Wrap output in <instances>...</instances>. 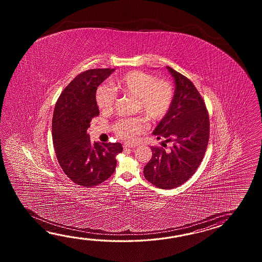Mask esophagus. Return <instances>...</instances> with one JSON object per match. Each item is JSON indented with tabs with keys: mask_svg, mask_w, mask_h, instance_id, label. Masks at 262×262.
Listing matches in <instances>:
<instances>
[{
	"mask_svg": "<svg viewBox=\"0 0 262 262\" xmlns=\"http://www.w3.org/2000/svg\"><path fill=\"white\" fill-rule=\"evenodd\" d=\"M123 149H127V148H136V145L131 144V143H124L123 145Z\"/></svg>",
	"mask_w": 262,
	"mask_h": 262,
	"instance_id": "34e87169",
	"label": "esophagus"
}]
</instances>
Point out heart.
Listing matches in <instances>:
<instances>
[{
    "mask_svg": "<svg viewBox=\"0 0 262 262\" xmlns=\"http://www.w3.org/2000/svg\"><path fill=\"white\" fill-rule=\"evenodd\" d=\"M112 87L103 84L95 92V102L101 112H112L117 99V93L137 98V108L151 121L158 122L166 117L172 105L174 89L167 80L157 79L148 73L132 70L113 78ZM142 118L123 119L114 124V130L121 139L133 141L148 129Z\"/></svg>",
    "mask_w": 262,
    "mask_h": 262,
    "instance_id": "heart-1",
    "label": "heart"
}]
</instances>
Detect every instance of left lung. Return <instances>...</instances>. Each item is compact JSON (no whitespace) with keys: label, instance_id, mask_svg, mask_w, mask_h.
<instances>
[{"label":"left lung","instance_id":"obj_1","mask_svg":"<svg viewBox=\"0 0 262 262\" xmlns=\"http://www.w3.org/2000/svg\"><path fill=\"white\" fill-rule=\"evenodd\" d=\"M175 82L172 105L157 124L154 135L166 139L172 146L150 147L152 156L144 167V176L162 189H172L184 184L195 172L206 151L210 121L205 103L193 82L167 67Z\"/></svg>","mask_w":262,"mask_h":262}]
</instances>
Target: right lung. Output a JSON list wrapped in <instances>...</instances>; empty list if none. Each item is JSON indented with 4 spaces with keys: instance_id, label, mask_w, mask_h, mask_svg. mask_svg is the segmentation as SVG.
Here are the masks:
<instances>
[{
    "instance_id": "obj_1",
    "label": "right lung",
    "mask_w": 262,
    "mask_h": 262,
    "mask_svg": "<svg viewBox=\"0 0 262 262\" xmlns=\"http://www.w3.org/2000/svg\"><path fill=\"white\" fill-rule=\"evenodd\" d=\"M115 69H91L78 75L62 91L52 118V139L63 172L84 187L98 185L112 176L122 144L91 143L87 129L99 115L95 92Z\"/></svg>"
}]
</instances>
